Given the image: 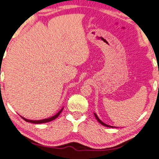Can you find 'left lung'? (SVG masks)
Instances as JSON below:
<instances>
[{"instance_id":"left-lung-1","label":"left lung","mask_w":159,"mask_h":159,"mask_svg":"<svg viewBox=\"0 0 159 159\" xmlns=\"http://www.w3.org/2000/svg\"><path fill=\"white\" fill-rule=\"evenodd\" d=\"M94 116H95L96 119H97V120H98V122H99L100 124H102V125H104V126H105V127H113V126H110V125H107V124L104 123V122H103L102 121V120H100V119H99V117H98V116L97 115V114H96V113H94Z\"/></svg>"}]
</instances>
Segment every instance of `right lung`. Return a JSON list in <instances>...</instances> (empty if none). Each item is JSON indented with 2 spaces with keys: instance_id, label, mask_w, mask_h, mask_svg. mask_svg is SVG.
Wrapping results in <instances>:
<instances>
[{
  "instance_id": "right-lung-1",
  "label": "right lung",
  "mask_w": 159,
  "mask_h": 159,
  "mask_svg": "<svg viewBox=\"0 0 159 159\" xmlns=\"http://www.w3.org/2000/svg\"><path fill=\"white\" fill-rule=\"evenodd\" d=\"M62 109L63 108H62L60 110L58 111V112L56 114V115L52 116V117H50V118H47V119H44V120H27L26 119V118H24L23 117H21L22 119H24L25 120L26 122H31V123H34V124H42V123H45V122H50L52 121V120H54L55 119H56V118L58 117V116L60 115V114L61 113V111H62Z\"/></svg>"
}]
</instances>
